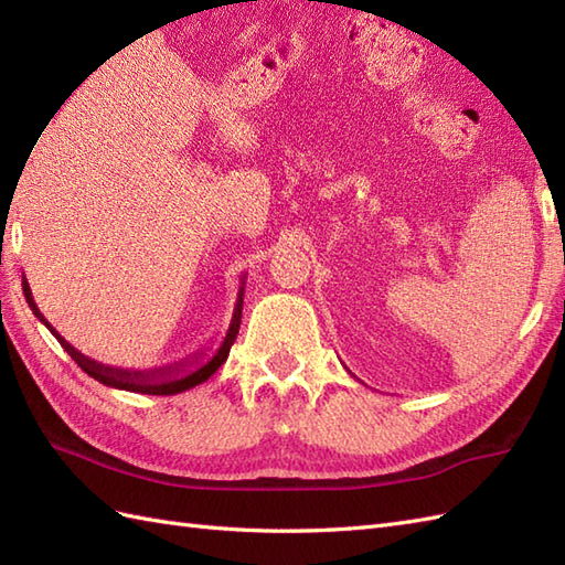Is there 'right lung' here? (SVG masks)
<instances>
[{
    "instance_id": "obj_1",
    "label": "right lung",
    "mask_w": 565,
    "mask_h": 565,
    "mask_svg": "<svg viewBox=\"0 0 565 565\" xmlns=\"http://www.w3.org/2000/svg\"><path fill=\"white\" fill-rule=\"evenodd\" d=\"M245 274L241 277V288H238V298H235V308L231 315V322H228V330L226 337H223V342L218 344V349L214 353H204V351H196L192 353L190 359H182L178 363H170L163 365V369H151V371H129V369H113V365H103L94 359L84 356L82 351H76L67 339H64L55 327H52L45 315L38 310L33 294H31V286L23 277V296L29 300L31 310L35 312V318L41 320L47 330L55 334L57 342L64 347V351L70 353V356L78 363V369L84 373H88L98 383L115 387V390H127V392H139V395H178V392H185L190 387L202 385L204 380L212 377L218 369L221 363H226L231 347L235 342V337H238L241 330V318H243V296H245Z\"/></svg>"
}]
</instances>
